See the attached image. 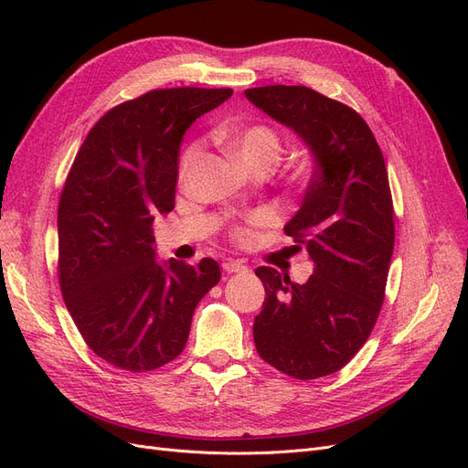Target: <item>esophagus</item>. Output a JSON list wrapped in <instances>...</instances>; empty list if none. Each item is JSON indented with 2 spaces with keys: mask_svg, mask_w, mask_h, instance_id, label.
Segmentation results:
<instances>
[{
  "mask_svg": "<svg viewBox=\"0 0 468 468\" xmlns=\"http://www.w3.org/2000/svg\"><path fill=\"white\" fill-rule=\"evenodd\" d=\"M222 269L226 273H246L248 265L244 261H238V260H226L222 263Z\"/></svg>",
  "mask_w": 468,
  "mask_h": 468,
  "instance_id": "esophagus-1",
  "label": "esophagus"
}]
</instances>
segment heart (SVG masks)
<instances>
[{
    "instance_id": "heart-1",
    "label": "heart",
    "mask_w": 468,
    "mask_h": 468,
    "mask_svg": "<svg viewBox=\"0 0 468 468\" xmlns=\"http://www.w3.org/2000/svg\"><path fill=\"white\" fill-rule=\"evenodd\" d=\"M218 143L230 158L242 167L250 164L273 165L281 152L279 136L267 126H248L242 131H222L218 133ZM197 155V148H189L181 160V174H186ZM244 236V232H239Z\"/></svg>"
}]
</instances>
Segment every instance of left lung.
Wrapping results in <instances>:
<instances>
[{"mask_svg":"<svg viewBox=\"0 0 468 468\" xmlns=\"http://www.w3.org/2000/svg\"><path fill=\"white\" fill-rule=\"evenodd\" d=\"M248 101L285 124L313 154L314 176L285 224L314 271L299 285L258 267L265 287L253 320L260 357L292 378L332 375L371 335L385 301L394 210L385 158L361 115L304 86H263ZM301 250V246H292Z\"/></svg>","mask_w":468,"mask_h":468,"instance_id":"8db88e82","label":"left lung"}]
</instances>
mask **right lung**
<instances>
[{
	"instance_id": "right-lung-1",
	"label": "right lung",
	"mask_w": 468,
	"mask_h": 468,
	"mask_svg": "<svg viewBox=\"0 0 468 468\" xmlns=\"http://www.w3.org/2000/svg\"><path fill=\"white\" fill-rule=\"evenodd\" d=\"M232 90H154L95 122L58 205V277L95 356L144 373L174 361L191 318L220 281L215 260H155L152 222L176 205L183 134Z\"/></svg>"
}]
</instances>
